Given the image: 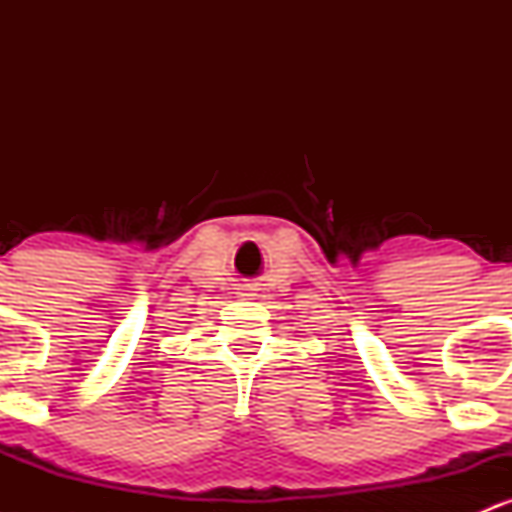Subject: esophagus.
<instances>
[{
	"label": "esophagus",
	"instance_id": "esophagus-1",
	"mask_svg": "<svg viewBox=\"0 0 512 512\" xmlns=\"http://www.w3.org/2000/svg\"><path fill=\"white\" fill-rule=\"evenodd\" d=\"M250 296H252V289H250V286H248V284L240 286V289H238V298H250Z\"/></svg>",
	"mask_w": 512,
	"mask_h": 512
}]
</instances>
